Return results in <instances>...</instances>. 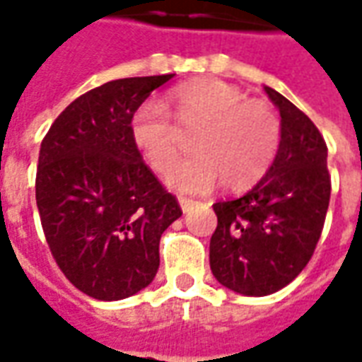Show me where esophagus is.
Instances as JSON below:
<instances>
[{"label":"esophagus","mask_w":362,"mask_h":362,"mask_svg":"<svg viewBox=\"0 0 362 362\" xmlns=\"http://www.w3.org/2000/svg\"><path fill=\"white\" fill-rule=\"evenodd\" d=\"M179 204H181V210L187 214L194 206V200H191V198H179Z\"/></svg>","instance_id":"1"}]
</instances>
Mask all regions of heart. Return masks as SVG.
Listing matches in <instances>:
<instances>
[{
	"mask_svg": "<svg viewBox=\"0 0 362 362\" xmlns=\"http://www.w3.org/2000/svg\"><path fill=\"white\" fill-rule=\"evenodd\" d=\"M170 112L158 103L141 105L132 118V139L158 173L175 165L185 133H194V156L168 179L179 192H206L221 179L230 191L248 189L267 173L279 152L281 118L271 103L248 99L243 89L217 78L185 81L170 95Z\"/></svg>",
	"mask_w": 362,
	"mask_h": 362,
	"instance_id": "b5f03b06",
	"label": "heart"
}]
</instances>
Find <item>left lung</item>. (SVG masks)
Segmentation results:
<instances>
[{"instance_id": "1", "label": "left lung", "mask_w": 362, "mask_h": 362, "mask_svg": "<svg viewBox=\"0 0 362 362\" xmlns=\"http://www.w3.org/2000/svg\"><path fill=\"white\" fill-rule=\"evenodd\" d=\"M265 93L281 112L282 137L267 173L246 194L214 204L211 273L243 296H269L311 259L330 202L328 148L311 119L279 91Z\"/></svg>"}]
</instances>
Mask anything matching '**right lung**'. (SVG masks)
Wrapping results in <instances>:
<instances>
[{
	"label": "right lung",
	"mask_w": 362,
	"mask_h": 362,
	"mask_svg": "<svg viewBox=\"0 0 362 362\" xmlns=\"http://www.w3.org/2000/svg\"><path fill=\"white\" fill-rule=\"evenodd\" d=\"M173 74L124 78L72 100L40 148L36 202L57 265L100 301L137 294L156 276L160 236L177 198L143 162L132 118Z\"/></svg>",
	"instance_id": "obj_1"
}]
</instances>
